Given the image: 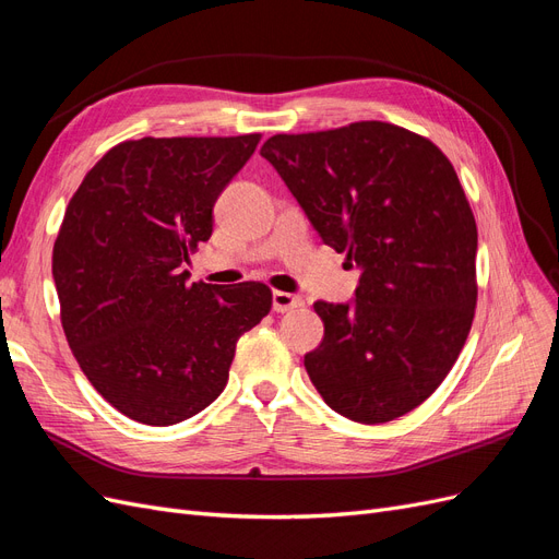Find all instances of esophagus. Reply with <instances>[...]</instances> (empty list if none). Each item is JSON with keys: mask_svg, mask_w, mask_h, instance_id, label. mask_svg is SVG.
<instances>
[{"mask_svg": "<svg viewBox=\"0 0 559 559\" xmlns=\"http://www.w3.org/2000/svg\"><path fill=\"white\" fill-rule=\"evenodd\" d=\"M300 305H302L300 296L286 294V292H275L273 294V310L275 312H288V310H294V307H300Z\"/></svg>", "mask_w": 559, "mask_h": 559, "instance_id": "obj_1", "label": "esophagus"}]
</instances>
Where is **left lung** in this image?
<instances>
[{"label": "left lung", "mask_w": 559, "mask_h": 559, "mask_svg": "<svg viewBox=\"0 0 559 559\" xmlns=\"http://www.w3.org/2000/svg\"><path fill=\"white\" fill-rule=\"evenodd\" d=\"M261 157L360 267L352 302H314L325 331L305 370L317 391L365 426L416 409L451 372L476 307V222L451 162L377 120L277 133Z\"/></svg>", "instance_id": "left-lung-1"}]
</instances>
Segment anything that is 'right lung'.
Instances as JSON below:
<instances>
[{
	"mask_svg": "<svg viewBox=\"0 0 559 559\" xmlns=\"http://www.w3.org/2000/svg\"><path fill=\"white\" fill-rule=\"evenodd\" d=\"M259 141H124L69 201L52 249L69 346L104 400L145 426H176L215 402L238 337L271 312L265 284H189L185 271Z\"/></svg>",
	"mask_w": 559,
	"mask_h": 559,
	"instance_id": "right-lung-1",
	"label": "right lung"
}]
</instances>
